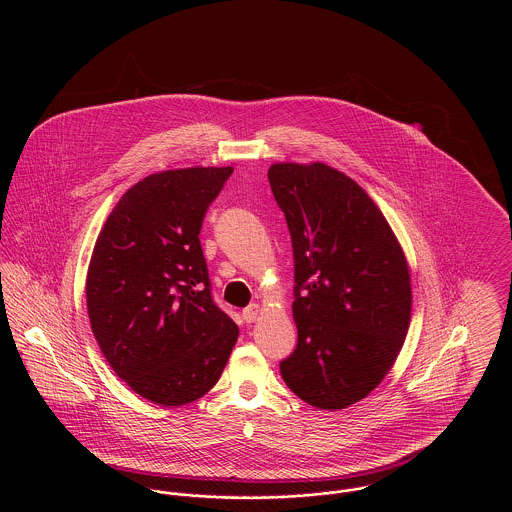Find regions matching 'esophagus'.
<instances>
[{
	"instance_id": "obj_1",
	"label": "esophagus",
	"mask_w": 512,
	"mask_h": 512,
	"mask_svg": "<svg viewBox=\"0 0 512 512\" xmlns=\"http://www.w3.org/2000/svg\"><path fill=\"white\" fill-rule=\"evenodd\" d=\"M259 313H261L259 305H249V307H245L242 317H244L245 322H255L257 317H259Z\"/></svg>"
}]
</instances>
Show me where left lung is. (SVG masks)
Segmentation results:
<instances>
[{"mask_svg":"<svg viewBox=\"0 0 512 512\" xmlns=\"http://www.w3.org/2000/svg\"><path fill=\"white\" fill-rule=\"evenodd\" d=\"M270 190L290 228L297 347L280 363L286 386L340 411L386 378L411 322L403 247L370 195L324 163H274Z\"/></svg>","mask_w":512,"mask_h":512,"instance_id":"8db88e82","label":"left lung"}]
</instances>
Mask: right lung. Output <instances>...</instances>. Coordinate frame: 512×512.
<instances>
[{"mask_svg":"<svg viewBox=\"0 0 512 512\" xmlns=\"http://www.w3.org/2000/svg\"><path fill=\"white\" fill-rule=\"evenodd\" d=\"M232 167L149 174L105 220L86 276L99 349L138 395L163 407L219 382L238 326L213 301L201 222Z\"/></svg>","mask_w":512,"mask_h":512,"instance_id":"add662e5","label":"right lung"}]
</instances>
